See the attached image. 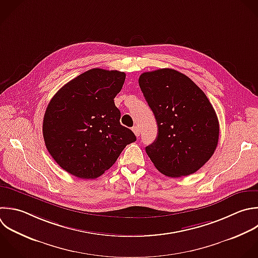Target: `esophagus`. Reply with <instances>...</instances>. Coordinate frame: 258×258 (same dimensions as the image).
<instances>
[{
    "label": "esophagus",
    "mask_w": 258,
    "mask_h": 258,
    "mask_svg": "<svg viewBox=\"0 0 258 258\" xmlns=\"http://www.w3.org/2000/svg\"><path fill=\"white\" fill-rule=\"evenodd\" d=\"M132 131L134 132V134H135L137 137L140 135V129H139V127H137V126H134V127L132 128Z\"/></svg>",
    "instance_id": "esophagus-1"
}]
</instances>
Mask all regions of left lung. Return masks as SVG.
Segmentation results:
<instances>
[{
    "label": "left lung",
    "mask_w": 258,
    "mask_h": 258,
    "mask_svg": "<svg viewBox=\"0 0 258 258\" xmlns=\"http://www.w3.org/2000/svg\"><path fill=\"white\" fill-rule=\"evenodd\" d=\"M138 82L158 126L156 139L145 147L147 155L166 176L196 172L219 140V121L209 99L188 77L171 69L143 73Z\"/></svg>",
    "instance_id": "1"
}]
</instances>
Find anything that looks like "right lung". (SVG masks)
<instances>
[{"instance_id": "obj_1", "label": "right lung", "mask_w": 258, "mask_h": 258, "mask_svg": "<svg viewBox=\"0 0 258 258\" xmlns=\"http://www.w3.org/2000/svg\"><path fill=\"white\" fill-rule=\"evenodd\" d=\"M126 75L90 70L66 84L50 100L43 119L46 148L57 164L84 179L97 178L118 159L134 133L120 124L114 99Z\"/></svg>"}]
</instances>
